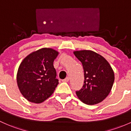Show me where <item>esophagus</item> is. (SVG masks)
Listing matches in <instances>:
<instances>
[{
    "label": "esophagus",
    "instance_id": "1",
    "mask_svg": "<svg viewBox=\"0 0 131 131\" xmlns=\"http://www.w3.org/2000/svg\"><path fill=\"white\" fill-rule=\"evenodd\" d=\"M69 81V77H67L66 79H64V80H62L63 82H68Z\"/></svg>",
    "mask_w": 131,
    "mask_h": 131
}]
</instances>
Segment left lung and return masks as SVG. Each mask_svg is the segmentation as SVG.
<instances>
[{"label": "left lung", "instance_id": "8db88e82", "mask_svg": "<svg viewBox=\"0 0 131 131\" xmlns=\"http://www.w3.org/2000/svg\"><path fill=\"white\" fill-rule=\"evenodd\" d=\"M82 62L84 71L82 88L77 91L78 98L84 103L94 105L107 97L114 82V72L103 56L90 50L74 51Z\"/></svg>", "mask_w": 131, "mask_h": 131}]
</instances>
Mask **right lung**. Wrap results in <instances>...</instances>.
<instances>
[{
    "instance_id": "1",
    "label": "right lung",
    "mask_w": 131,
    "mask_h": 131,
    "mask_svg": "<svg viewBox=\"0 0 131 131\" xmlns=\"http://www.w3.org/2000/svg\"><path fill=\"white\" fill-rule=\"evenodd\" d=\"M59 52L42 48L24 59L17 73L19 91L29 102L40 104L54 93L59 84L53 62Z\"/></svg>"
}]
</instances>
